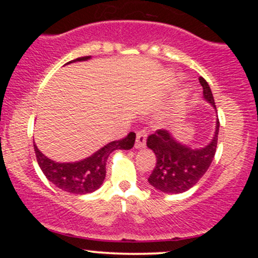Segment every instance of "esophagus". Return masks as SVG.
<instances>
[{
  "label": "esophagus",
  "instance_id": "esophagus-1",
  "mask_svg": "<svg viewBox=\"0 0 258 258\" xmlns=\"http://www.w3.org/2000/svg\"><path fill=\"white\" fill-rule=\"evenodd\" d=\"M146 142H147V132L144 130L137 132V137H136V149H142V148L146 147Z\"/></svg>",
  "mask_w": 258,
  "mask_h": 258
}]
</instances>
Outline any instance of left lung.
I'll return each instance as SVG.
<instances>
[{"instance_id": "left-lung-1", "label": "left lung", "mask_w": 258, "mask_h": 258, "mask_svg": "<svg viewBox=\"0 0 258 258\" xmlns=\"http://www.w3.org/2000/svg\"><path fill=\"white\" fill-rule=\"evenodd\" d=\"M204 98L215 108L211 88L204 78H199ZM220 121H216L212 141L206 147L193 149L177 141L166 130H158L147 139L148 148L156 155V165L149 176V183L160 191L178 194L186 191L199 182L209 170L217 148Z\"/></svg>"}]
</instances>
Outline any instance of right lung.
<instances>
[{
    "mask_svg": "<svg viewBox=\"0 0 258 258\" xmlns=\"http://www.w3.org/2000/svg\"><path fill=\"white\" fill-rule=\"evenodd\" d=\"M91 57H80L75 60H88ZM136 133L130 132L120 141L110 142L91 156L76 162H55L38 150L34 143L35 154L46 178L61 190L72 194H88L97 190L105 178V165L109 155L116 149L128 150L135 146Z\"/></svg>",
    "mask_w": 258,
    "mask_h": 258,
    "instance_id": "obj_1",
    "label": "right lung"
}]
</instances>
